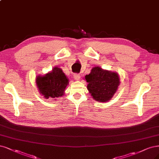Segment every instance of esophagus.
Listing matches in <instances>:
<instances>
[{
  "label": "esophagus",
  "mask_w": 159,
  "mask_h": 159,
  "mask_svg": "<svg viewBox=\"0 0 159 159\" xmlns=\"http://www.w3.org/2000/svg\"><path fill=\"white\" fill-rule=\"evenodd\" d=\"M81 78V75L79 74H74V78L75 80H79Z\"/></svg>",
  "instance_id": "esophagus-1"
}]
</instances>
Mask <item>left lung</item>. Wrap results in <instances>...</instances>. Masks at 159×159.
<instances>
[{
	"mask_svg": "<svg viewBox=\"0 0 159 159\" xmlns=\"http://www.w3.org/2000/svg\"><path fill=\"white\" fill-rule=\"evenodd\" d=\"M87 90L93 99L101 102L110 101L120 84L119 75L116 72L103 70L98 66L93 68L89 74L85 76Z\"/></svg>",
	"mask_w": 159,
	"mask_h": 159,
	"instance_id": "1",
	"label": "left lung"
}]
</instances>
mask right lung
I'll return each mask as SVG.
<instances>
[{"instance_id":"add662e5","label":"right lung","mask_w":159,"mask_h":159,"mask_svg":"<svg viewBox=\"0 0 159 159\" xmlns=\"http://www.w3.org/2000/svg\"><path fill=\"white\" fill-rule=\"evenodd\" d=\"M35 82L39 93L43 98L56 100L64 95L65 89L69 84V80L62 69L55 67L45 75H37Z\"/></svg>"}]
</instances>
